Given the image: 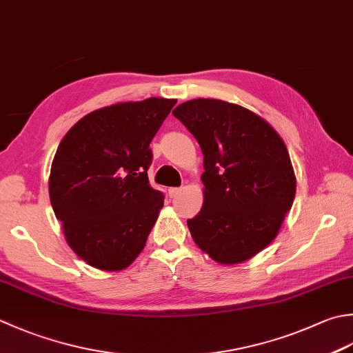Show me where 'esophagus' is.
Listing matches in <instances>:
<instances>
[{
  "label": "esophagus",
  "mask_w": 353,
  "mask_h": 353,
  "mask_svg": "<svg viewBox=\"0 0 353 353\" xmlns=\"http://www.w3.org/2000/svg\"><path fill=\"white\" fill-rule=\"evenodd\" d=\"M181 191H182V188H170L168 194H170V197H176V196H179V192Z\"/></svg>",
  "instance_id": "34e87169"
}]
</instances>
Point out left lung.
<instances>
[{"instance_id": "left-lung-1", "label": "left lung", "mask_w": 353, "mask_h": 353, "mask_svg": "<svg viewBox=\"0 0 353 353\" xmlns=\"http://www.w3.org/2000/svg\"><path fill=\"white\" fill-rule=\"evenodd\" d=\"M203 153L205 200L188 228L222 265L241 263L277 236L295 197V174L281 137L236 103L192 99L172 112Z\"/></svg>"}]
</instances>
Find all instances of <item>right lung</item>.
I'll list each match as a JSON object with an SVG mask.
<instances>
[{"label":"right lung","instance_id":"add662e5","mask_svg":"<svg viewBox=\"0 0 353 353\" xmlns=\"http://www.w3.org/2000/svg\"><path fill=\"white\" fill-rule=\"evenodd\" d=\"M150 98L96 110L68 130L48 192L68 246L102 271H121L143 250L163 192L148 182L150 143L176 105Z\"/></svg>","mask_w":353,"mask_h":353}]
</instances>
